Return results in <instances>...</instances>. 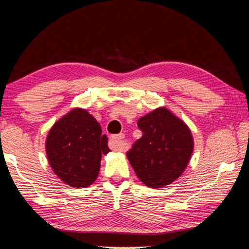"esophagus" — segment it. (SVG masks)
<instances>
[{"mask_svg":"<svg viewBox=\"0 0 249 249\" xmlns=\"http://www.w3.org/2000/svg\"><path fill=\"white\" fill-rule=\"evenodd\" d=\"M123 139H124V135L123 134L112 136V137L110 138L109 147L112 150H115V151H123L124 150Z\"/></svg>","mask_w":249,"mask_h":249,"instance_id":"1","label":"esophagus"}]
</instances>
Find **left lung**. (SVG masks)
Here are the masks:
<instances>
[{"instance_id":"left-lung-1","label":"left lung","mask_w":249,"mask_h":249,"mask_svg":"<svg viewBox=\"0 0 249 249\" xmlns=\"http://www.w3.org/2000/svg\"><path fill=\"white\" fill-rule=\"evenodd\" d=\"M137 125L142 136L126 153L136 175L150 188L170 184L183 173L191 158V131L166 108L142 116Z\"/></svg>"}]
</instances>
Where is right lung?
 <instances>
[{"label":"right lung","mask_w":249,"mask_h":249,"mask_svg":"<svg viewBox=\"0 0 249 249\" xmlns=\"http://www.w3.org/2000/svg\"><path fill=\"white\" fill-rule=\"evenodd\" d=\"M108 138L89 112L74 109L53 124L46 139V154L52 169L68 186L89 187L100 169L101 154H107Z\"/></svg>","instance_id":"right-lung-1"}]
</instances>
